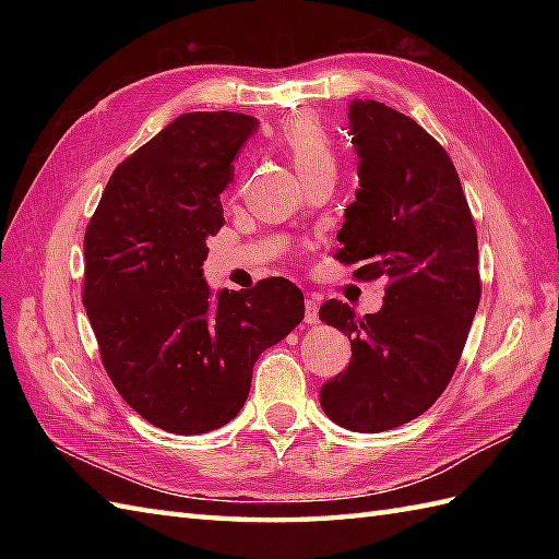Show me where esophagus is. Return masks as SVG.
<instances>
[{
    "label": "esophagus",
    "mask_w": 559,
    "mask_h": 559,
    "mask_svg": "<svg viewBox=\"0 0 559 559\" xmlns=\"http://www.w3.org/2000/svg\"><path fill=\"white\" fill-rule=\"evenodd\" d=\"M317 319H319V302L314 298H307L305 300V324L312 326V324H317Z\"/></svg>",
    "instance_id": "1"
}]
</instances>
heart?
Here are the masks:
<instances>
[{
	"label": "heart",
	"mask_w": 559,
	"mask_h": 559,
	"mask_svg": "<svg viewBox=\"0 0 559 559\" xmlns=\"http://www.w3.org/2000/svg\"><path fill=\"white\" fill-rule=\"evenodd\" d=\"M281 141L290 153L295 170L302 180L314 175L336 173V148L324 124L312 115H298L283 124Z\"/></svg>",
	"instance_id": "heart-1"
}]
</instances>
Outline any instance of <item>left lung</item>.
Segmentation results:
<instances>
[{
    "label": "left lung",
    "instance_id": "obj_1",
    "mask_svg": "<svg viewBox=\"0 0 559 559\" xmlns=\"http://www.w3.org/2000/svg\"><path fill=\"white\" fill-rule=\"evenodd\" d=\"M360 189L343 213L338 259L386 276L382 310L358 317L329 300L319 319L350 338V362L319 391L336 425L384 432L442 396L480 302L478 235L447 151L403 112L355 98L348 108Z\"/></svg>",
    "mask_w": 559,
    "mask_h": 559
}]
</instances>
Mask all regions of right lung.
<instances>
[{"label": "right lung", "instance_id": "right-lung-1", "mask_svg": "<svg viewBox=\"0 0 559 559\" xmlns=\"http://www.w3.org/2000/svg\"><path fill=\"white\" fill-rule=\"evenodd\" d=\"M259 122L187 112L117 165L83 237V307L120 396L175 435L230 423L259 355L302 322V290L266 278L216 295L206 240L223 228V189Z\"/></svg>", "mask_w": 559, "mask_h": 559}]
</instances>
